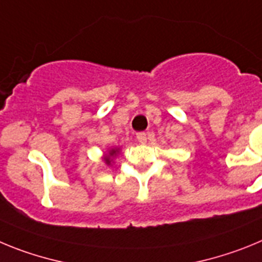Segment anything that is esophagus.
Masks as SVG:
<instances>
[{"label":"esophagus","mask_w":262,"mask_h":262,"mask_svg":"<svg viewBox=\"0 0 262 262\" xmlns=\"http://www.w3.org/2000/svg\"><path fill=\"white\" fill-rule=\"evenodd\" d=\"M137 140H138V142L140 143H146V141H147V137H146V133L145 132H140V133H137Z\"/></svg>","instance_id":"esophagus-1"}]
</instances>
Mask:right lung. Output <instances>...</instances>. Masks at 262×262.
<instances>
[{
    "mask_svg": "<svg viewBox=\"0 0 262 262\" xmlns=\"http://www.w3.org/2000/svg\"><path fill=\"white\" fill-rule=\"evenodd\" d=\"M119 150L120 148H111L110 152H108V154L104 157L105 164H108V166H110L111 162H112V159H114V157H116V154L119 152Z\"/></svg>",
    "mask_w": 262,
    "mask_h": 262,
    "instance_id": "1",
    "label": "right lung"
}]
</instances>
